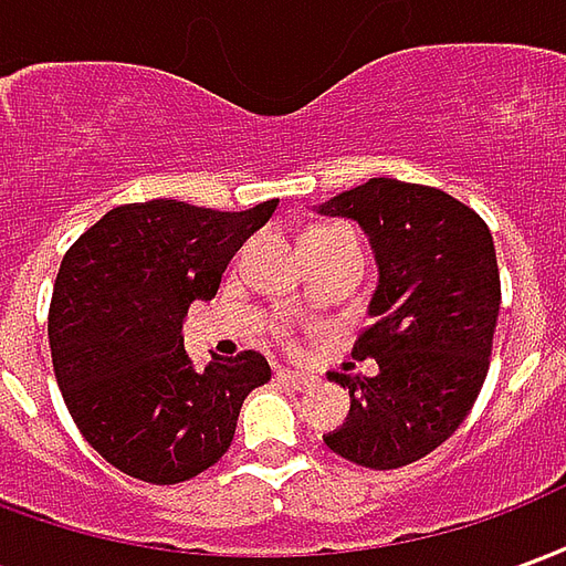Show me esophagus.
<instances>
[{
	"label": "esophagus",
	"instance_id": "obj_1",
	"mask_svg": "<svg viewBox=\"0 0 566 566\" xmlns=\"http://www.w3.org/2000/svg\"><path fill=\"white\" fill-rule=\"evenodd\" d=\"M275 376L284 385H291L296 391H303V388H312L315 385V376H308V373H300V369H275Z\"/></svg>",
	"mask_w": 566,
	"mask_h": 566
}]
</instances>
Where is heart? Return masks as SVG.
<instances>
[{"label": "heart", "instance_id": "b5f03b06", "mask_svg": "<svg viewBox=\"0 0 566 566\" xmlns=\"http://www.w3.org/2000/svg\"><path fill=\"white\" fill-rule=\"evenodd\" d=\"M357 239L352 227H343V223H327V227H315L303 235V242H324V239Z\"/></svg>", "mask_w": 566, "mask_h": 566}]
</instances>
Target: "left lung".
Listing matches in <instances>:
<instances>
[{"label": "left lung", "instance_id": "obj_1", "mask_svg": "<svg viewBox=\"0 0 566 566\" xmlns=\"http://www.w3.org/2000/svg\"><path fill=\"white\" fill-rule=\"evenodd\" d=\"M369 235L379 284L352 348L376 376H343L352 409L324 442L369 470L424 458L461 427L488 376L500 272L488 223L437 187L369 178L318 206Z\"/></svg>", "mask_w": 566, "mask_h": 566}]
</instances>
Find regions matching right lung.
Here are the masks:
<instances>
[{
  "instance_id": "add662e5",
  "label": "right lung",
  "mask_w": 566,
  "mask_h": 566,
  "mask_svg": "<svg viewBox=\"0 0 566 566\" xmlns=\"http://www.w3.org/2000/svg\"><path fill=\"white\" fill-rule=\"evenodd\" d=\"M275 206L129 202L66 251L48 315L56 385L81 437L120 473L175 485L209 470L248 394L270 381L260 352L197 369L181 331L190 303L218 294L227 263Z\"/></svg>"
}]
</instances>
